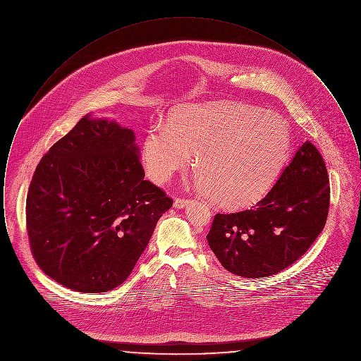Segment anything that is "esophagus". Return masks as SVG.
<instances>
[{
    "label": "esophagus",
    "instance_id": "34e87169",
    "mask_svg": "<svg viewBox=\"0 0 361 361\" xmlns=\"http://www.w3.org/2000/svg\"><path fill=\"white\" fill-rule=\"evenodd\" d=\"M173 204L176 208H184V207L188 206L189 200L188 199H183V197H176Z\"/></svg>",
    "mask_w": 361,
    "mask_h": 361
}]
</instances>
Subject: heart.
Returning a JSON list of instances; mask_svg holds the SVG:
<instances>
[{"instance_id": "b5f03b06", "label": "heart", "mask_w": 361, "mask_h": 361, "mask_svg": "<svg viewBox=\"0 0 361 361\" xmlns=\"http://www.w3.org/2000/svg\"><path fill=\"white\" fill-rule=\"evenodd\" d=\"M291 150L287 123L269 111L243 104L183 105L166 126L150 127L142 140V161L157 184L171 181L188 165L195 185L216 206H253L269 190Z\"/></svg>"}]
</instances>
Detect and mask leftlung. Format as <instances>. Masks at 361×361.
<instances>
[{"instance_id":"8db88e82","label":"left lung","mask_w":361,"mask_h":361,"mask_svg":"<svg viewBox=\"0 0 361 361\" xmlns=\"http://www.w3.org/2000/svg\"><path fill=\"white\" fill-rule=\"evenodd\" d=\"M329 203L324 158L306 140L256 206L215 215L207 240L228 272L247 279L276 275L318 238L326 224Z\"/></svg>"}]
</instances>
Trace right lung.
Returning a JSON list of instances; mask_svg holds the SVG:
<instances>
[{
  "label": "right lung",
  "mask_w": 361,
  "mask_h": 361,
  "mask_svg": "<svg viewBox=\"0 0 361 361\" xmlns=\"http://www.w3.org/2000/svg\"><path fill=\"white\" fill-rule=\"evenodd\" d=\"M172 204L145 180L134 131L86 115L35 171L25 207L32 256L70 290L111 291L131 275Z\"/></svg>",
  "instance_id": "1"
}]
</instances>
